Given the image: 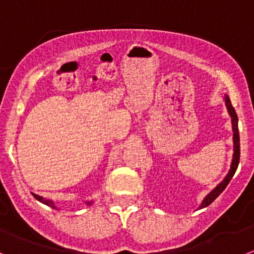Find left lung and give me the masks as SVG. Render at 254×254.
I'll return each mask as SVG.
<instances>
[{
  "instance_id": "left-lung-1",
  "label": "left lung",
  "mask_w": 254,
  "mask_h": 254,
  "mask_svg": "<svg viewBox=\"0 0 254 254\" xmlns=\"http://www.w3.org/2000/svg\"><path fill=\"white\" fill-rule=\"evenodd\" d=\"M224 102H225V106H227L228 114L230 115V119H232V130H233V158H232V163H230V168L229 172L227 173V176L224 177L223 181L215 187V189L212 190L211 192L207 193L206 196L204 197V200L201 201L200 206L198 209H204V207L209 206L211 204L212 201L215 200L221 192H223L225 187L228 186V184L230 182V180L234 176L235 171L238 168L239 164V157H241V144H239V130H238V116H237V113H235L234 107L232 106V102H230L229 96L225 95L224 96Z\"/></svg>"
}]
</instances>
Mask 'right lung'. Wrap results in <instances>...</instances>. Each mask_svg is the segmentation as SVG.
<instances>
[{"instance_id": "obj_1", "label": "right lung", "mask_w": 254, "mask_h": 254, "mask_svg": "<svg viewBox=\"0 0 254 254\" xmlns=\"http://www.w3.org/2000/svg\"><path fill=\"white\" fill-rule=\"evenodd\" d=\"M33 196H34V197H35L38 201H40V202H43V204H44V205H48V206L53 207V209H57V206H56V204H54V201H53V200H49V198H44V197H43V196H39V195H36V193H33ZM84 204L87 205V206H90V205L93 204V200L84 201Z\"/></svg>"}]
</instances>
